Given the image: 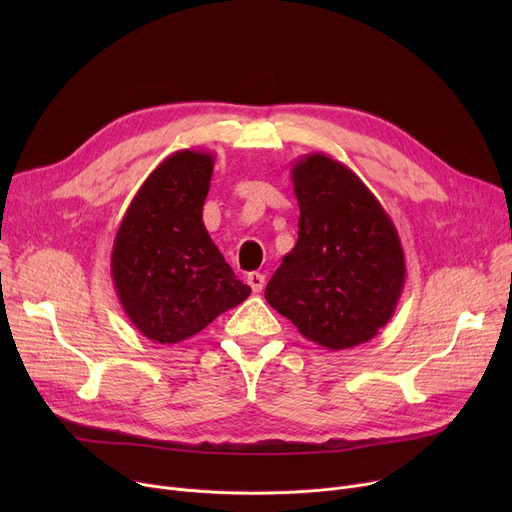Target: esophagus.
<instances>
[{"mask_svg": "<svg viewBox=\"0 0 512 512\" xmlns=\"http://www.w3.org/2000/svg\"><path fill=\"white\" fill-rule=\"evenodd\" d=\"M247 282H249V286H251V290H253V292H261V290H263V286H265V276H263V274L253 272V274H249V276H247Z\"/></svg>", "mask_w": 512, "mask_h": 512, "instance_id": "obj_1", "label": "esophagus"}]
</instances>
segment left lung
<instances>
[{
    "label": "left lung",
    "instance_id": "1",
    "mask_svg": "<svg viewBox=\"0 0 512 512\" xmlns=\"http://www.w3.org/2000/svg\"><path fill=\"white\" fill-rule=\"evenodd\" d=\"M299 238L265 286V301L311 342L344 351L392 319L407 280L394 222L338 159L307 153L290 170Z\"/></svg>",
    "mask_w": 512,
    "mask_h": 512
}]
</instances>
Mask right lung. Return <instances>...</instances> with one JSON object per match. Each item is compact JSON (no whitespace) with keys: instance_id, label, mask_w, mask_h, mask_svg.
I'll return each mask as SVG.
<instances>
[{"instance_id":"add662e5","label":"right lung","mask_w":512,"mask_h":512,"mask_svg":"<svg viewBox=\"0 0 512 512\" xmlns=\"http://www.w3.org/2000/svg\"><path fill=\"white\" fill-rule=\"evenodd\" d=\"M215 155L180 149L130 201L112 249V280L132 326L159 344L199 334L245 301L242 284L203 224Z\"/></svg>"}]
</instances>
